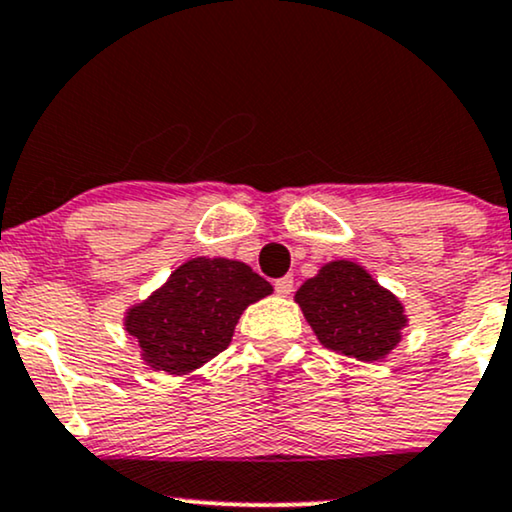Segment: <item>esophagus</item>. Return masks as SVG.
Masks as SVG:
<instances>
[{
	"instance_id": "obj_1",
	"label": "esophagus",
	"mask_w": 512,
	"mask_h": 512,
	"mask_svg": "<svg viewBox=\"0 0 512 512\" xmlns=\"http://www.w3.org/2000/svg\"><path fill=\"white\" fill-rule=\"evenodd\" d=\"M274 288H276V293L286 298V295H291V291H293V279H291V276H283V279H276L274 281Z\"/></svg>"
}]
</instances>
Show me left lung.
Wrapping results in <instances>:
<instances>
[{
	"mask_svg": "<svg viewBox=\"0 0 512 512\" xmlns=\"http://www.w3.org/2000/svg\"><path fill=\"white\" fill-rule=\"evenodd\" d=\"M295 303L324 348L362 362L384 360L408 326L396 295L350 260L326 262L295 291Z\"/></svg>",
	"mask_w": 512,
	"mask_h": 512,
	"instance_id": "8db88e82",
	"label": "left lung"
}]
</instances>
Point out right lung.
I'll use <instances>...</instances> for the list:
<instances>
[{
  "instance_id": "add662e5",
  "label": "right lung",
  "mask_w": 512,
  "mask_h": 512,
  "mask_svg": "<svg viewBox=\"0 0 512 512\" xmlns=\"http://www.w3.org/2000/svg\"><path fill=\"white\" fill-rule=\"evenodd\" d=\"M272 291L245 262L190 257L143 303L128 307L123 326L147 367L183 377L229 348L240 315Z\"/></svg>"
}]
</instances>
